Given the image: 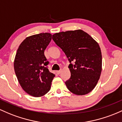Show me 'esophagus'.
<instances>
[{
  "label": "esophagus",
  "instance_id": "obj_1",
  "mask_svg": "<svg viewBox=\"0 0 122 122\" xmlns=\"http://www.w3.org/2000/svg\"><path fill=\"white\" fill-rule=\"evenodd\" d=\"M61 70H60V71H56V73H57V74H60V73H61Z\"/></svg>",
  "mask_w": 122,
  "mask_h": 122
}]
</instances>
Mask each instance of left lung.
<instances>
[{"mask_svg": "<svg viewBox=\"0 0 122 122\" xmlns=\"http://www.w3.org/2000/svg\"><path fill=\"white\" fill-rule=\"evenodd\" d=\"M52 38L70 63L71 77L65 81L68 89L81 96L92 92L102 71V54L98 43L81 29L56 33Z\"/></svg>", "mask_w": 122, "mask_h": 122, "instance_id": "obj_1", "label": "left lung"}]
</instances>
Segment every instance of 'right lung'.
<instances>
[{"mask_svg":"<svg viewBox=\"0 0 122 122\" xmlns=\"http://www.w3.org/2000/svg\"><path fill=\"white\" fill-rule=\"evenodd\" d=\"M49 33L27 37L20 45L14 62L16 76L22 89L33 97H41L50 90L55 75L48 69L44 52L51 40Z\"/></svg>","mask_w":122,"mask_h":122,"instance_id":"right-lung-1","label":"right lung"}]
</instances>
